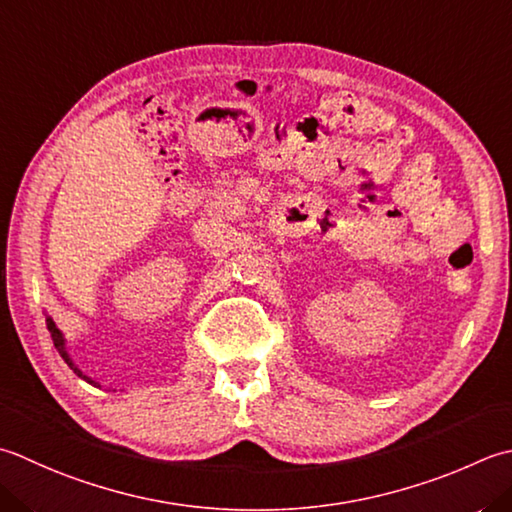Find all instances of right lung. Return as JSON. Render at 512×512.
Masks as SVG:
<instances>
[{"label":"right lung","instance_id":"add662e5","mask_svg":"<svg viewBox=\"0 0 512 512\" xmlns=\"http://www.w3.org/2000/svg\"><path fill=\"white\" fill-rule=\"evenodd\" d=\"M46 328H48V333H50V337H53V344H55V348H57V353L62 355V359L64 362L70 366V370H73V373L77 375V377H82L84 382H88L90 386H102L99 382H95L93 377H88L82 368H79L75 362H73V357H70V353H68V348H66V337H64V333L62 330L57 328V324L53 322V317H46Z\"/></svg>","mask_w":512,"mask_h":512}]
</instances>
